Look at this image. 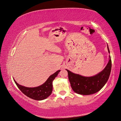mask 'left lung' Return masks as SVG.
<instances>
[{
  "mask_svg": "<svg viewBox=\"0 0 121 121\" xmlns=\"http://www.w3.org/2000/svg\"><path fill=\"white\" fill-rule=\"evenodd\" d=\"M108 50H110L108 46ZM111 56L106 66L102 71L92 76H83L74 73L68 70V78L72 88L76 93L83 95H89L99 91L106 84L111 71Z\"/></svg>",
  "mask_w": 121,
  "mask_h": 121,
  "instance_id": "obj_1",
  "label": "left lung"
}]
</instances>
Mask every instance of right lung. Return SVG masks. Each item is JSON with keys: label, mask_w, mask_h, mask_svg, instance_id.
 <instances>
[{"label": "right lung", "mask_w": 121, "mask_h": 121, "mask_svg": "<svg viewBox=\"0 0 121 121\" xmlns=\"http://www.w3.org/2000/svg\"><path fill=\"white\" fill-rule=\"evenodd\" d=\"M60 70H58L51 75L42 85L36 87H27L19 85L13 79L18 88L25 95L36 100H42L47 98L52 93V82L57 76Z\"/></svg>", "instance_id": "add662e5"}]
</instances>
